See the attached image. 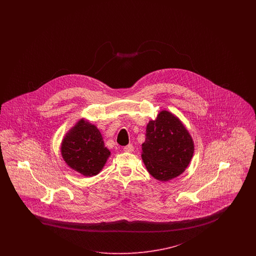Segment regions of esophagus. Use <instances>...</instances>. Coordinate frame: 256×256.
Listing matches in <instances>:
<instances>
[{
	"mask_svg": "<svg viewBox=\"0 0 256 256\" xmlns=\"http://www.w3.org/2000/svg\"><path fill=\"white\" fill-rule=\"evenodd\" d=\"M123 150H124V152H126V153H132V151L134 150V148H133L132 144H128V146H126L123 148Z\"/></svg>",
	"mask_w": 256,
	"mask_h": 256,
	"instance_id": "esophagus-1",
	"label": "esophagus"
}]
</instances>
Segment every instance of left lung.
<instances>
[{
    "instance_id": "left-lung-1",
    "label": "left lung",
    "mask_w": 256,
    "mask_h": 256,
    "mask_svg": "<svg viewBox=\"0 0 256 256\" xmlns=\"http://www.w3.org/2000/svg\"><path fill=\"white\" fill-rule=\"evenodd\" d=\"M192 135L178 117L162 110L146 126L142 158L154 178L167 182L184 172L194 156Z\"/></svg>"
}]
</instances>
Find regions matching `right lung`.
<instances>
[{"instance_id":"1","label":"right lung","mask_w":256,"mask_h":256,"mask_svg":"<svg viewBox=\"0 0 256 256\" xmlns=\"http://www.w3.org/2000/svg\"><path fill=\"white\" fill-rule=\"evenodd\" d=\"M61 155L66 165L84 176L100 172L110 151L96 124L82 118L66 133L61 144Z\"/></svg>"}]
</instances>
